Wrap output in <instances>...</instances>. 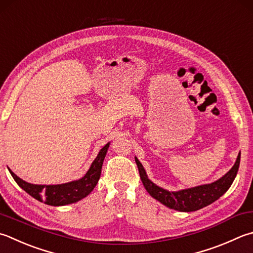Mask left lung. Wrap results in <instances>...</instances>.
I'll use <instances>...</instances> for the list:
<instances>
[{
	"instance_id": "obj_1",
	"label": "left lung",
	"mask_w": 253,
	"mask_h": 253,
	"mask_svg": "<svg viewBox=\"0 0 253 253\" xmlns=\"http://www.w3.org/2000/svg\"><path fill=\"white\" fill-rule=\"evenodd\" d=\"M135 163L139 169L140 177L143 185L152 197L156 201H159L164 206L178 211H196L198 209H202L208 205L216 202L218 198H220L231 186L232 182L235 180L238 169L240 164V153L238 154L237 160L229 171L217 179L216 182L211 184H205L195 186L192 188L180 189L177 192H169L168 189H164L157 186L147 177V174L141 164V162L135 156Z\"/></svg>"
}]
</instances>
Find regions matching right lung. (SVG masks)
<instances>
[{
	"mask_svg": "<svg viewBox=\"0 0 253 253\" xmlns=\"http://www.w3.org/2000/svg\"><path fill=\"white\" fill-rule=\"evenodd\" d=\"M110 142L107 143L101 150L99 151L96 159L90 165L87 173L82 178L71 180L68 183L57 184V185H38L31 184L18 177L13 171L8 169L9 173L17 185L22 189L34 197L37 201L50 206H65V205L74 204L83 198L87 197L96 187L98 180L101 175V169L104 161V157L108 152Z\"/></svg>",
	"mask_w": 253,
	"mask_h": 253,
	"instance_id": "obj_1",
	"label": "right lung"
}]
</instances>
